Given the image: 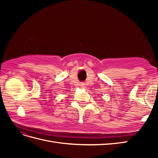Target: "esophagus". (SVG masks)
I'll return each mask as SVG.
<instances>
[{
  "mask_svg": "<svg viewBox=\"0 0 158 158\" xmlns=\"http://www.w3.org/2000/svg\"><path fill=\"white\" fill-rule=\"evenodd\" d=\"M80 87L81 88H85V84L84 83V82H82V83H80Z\"/></svg>",
  "mask_w": 158,
  "mask_h": 158,
  "instance_id": "34e87169",
  "label": "esophagus"
}]
</instances>
